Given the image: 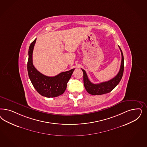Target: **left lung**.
Here are the masks:
<instances>
[{"mask_svg":"<svg viewBox=\"0 0 147 147\" xmlns=\"http://www.w3.org/2000/svg\"><path fill=\"white\" fill-rule=\"evenodd\" d=\"M122 55V61L121 67L117 75L113 79L107 82L100 83L99 84H93L89 80L88 77L84 70L82 69L83 72V81L84 85L86 91L92 95H100L109 93L119 84L123 76L124 71V57L123 52L119 47Z\"/></svg>","mask_w":147,"mask_h":147,"instance_id":"obj_1","label":"left lung"}]
</instances>
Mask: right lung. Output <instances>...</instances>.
I'll use <instances>...</instances> for the list:
<instances>
[{
  "mask_svg": "<svg viewBox=\"0 0 147 147\" xmlns=\"http://www.w3.org/2000/svg\"><path fill=\"white\" fill-rule=\"evenodd\" d=\"M36 38L31 43L28 49V77L34 89L40 95L46 97H56L66 90L67 83L75 69L63 72L53 77L44 75L33 66L32 53Z\"/></svg>",
  "mask_w": 147,
  "mask_h": 147,
  "instance_id": "right-lung-1",
  "label": "right lung"
}]
</instances>
